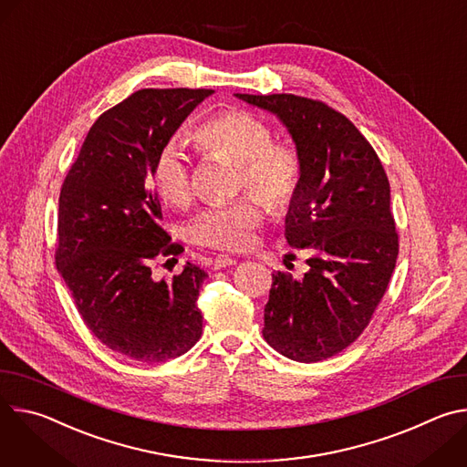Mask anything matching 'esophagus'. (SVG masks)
<instances>
[{
  "label": "esophagus",
  "mask_w": 467,
  "mask_h": 467,
  "mask_svg": "<svg viewBox=\"0 0 467 467\" xmlns=\"http://www.w3.org/2000/svg\"><path fill=\"white\" fill-rule=\"evenodd\" d=\"M238 260L236 258H233V256H229V254H218L216 258H214V262H213V268L214 270H222V268H227V265H234Z\"/></svg>",
  "instance_id": "1"
}]
</instances>
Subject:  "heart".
<instances>
[{
    "label": "heart",
    "mask_w": 467,
    "mask_h": 467,
    "mask_svg": "<svg viewBox=\"0 0 467 467\" xmlns=\"http://www.w3.org/2000/svg\"><path fill=\"white\" fill-rule=\"evenodd\" d=\"M195 148L207 157L236 164L234 184L247 188L275 213L288 211L301 192L303 159L290 142H275L272 127L244 110L222 112L193 130ZM151 182L157 195L170 207L186 209L193 202L192 170L175 146L159 151ZM264 218V207L254 197L211 207L190 225L195 244L225 251H244L254 242V229Z\"/></svg>",
    "instance_id": "b5f03b06"
}]
</instances>
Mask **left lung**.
<instances>
[{
    "label": "left lung",
    "mask_w": 467,
    "mask_h": 467,
    "mask_svg": "<svg viewBox=\"0 0 467 467\" xmlns=\"http://www.w3.org/2000/svg\"><path fill=\"white\" fill-rule=\"evenodd\" d=\"M275 114L303 159V184L285 236L308 249L303 279L274 274L264 340L297 362H319L351 346L391 279L399 238L386 171L362 132L338 110L294 94H236Z\"/></svg>",
    "instance_id": "8db88e82"
}]
</instances>
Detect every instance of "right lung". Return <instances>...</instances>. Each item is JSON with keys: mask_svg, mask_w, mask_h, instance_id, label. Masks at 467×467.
<instances>
[{"mask_svg": "<svg viewBox=\"0 0 467 467\" xmlns=\"http://www.w3.org/2000/svg\"><path fill=\"white\" fill-rule=\"evenodd\" d=\"M207 88H144L90 127L58 197L57 270L76 306L109 349L146 364L190 351L202 338L199 288L209 277L186 262L171 281H155L151 262L179 254L159 225L153 162Z\"/></svg>", "mask_w": 467, "mask_h": 467, "instance_id": "1", "label": "right lung"}]
</instances>
